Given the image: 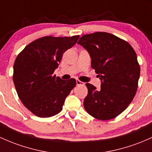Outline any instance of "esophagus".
<instances>
[{"instance_id": "obj_1", "label": "esophagus", "mask_w": 152, "mask_h": 152, "mask_svg": "<svg viewBox=\"0 0 152 152\" xmlns=\"http://www.w3.org/2000/svg\"><path fill=\"white\" fill-rule=\"evenodd\" d=\"M76 85H77V86H83V85H84V83L79 81V80L76 79Z\"/></svg>"}]
</instances>
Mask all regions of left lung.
I'll list each match as a JSON object with an SVG mask.
<instances>
[{"mask_svg":"<svg viewBox=\"0 0 152 152\" xmlns=\"http://www.w3.org/2000/svg\"><path fill=\"white\" fill-rule=\"evenodd\" d=\"M77 44L89 53L101 81L99 90L86 84L85 110L98 120L113 119L128 107L137 91L140 66L136 52L127 42L107 32L86 34Z\"/></svg>","mask_w":152,"mask_h":152,"instance_id":"left-lung-1","label":"left lung"}]
</instances>
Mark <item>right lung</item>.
I'll return each instance as SVG.
<instances>
[{
    "instance_id": "right-lung-1",
    "label": "right lung",
    "mask_w": 152,
    "mask_h": 152,
    "mask_svg": "<svg viewBox=\"0 0 152 152\" xmlns=\"http://www.w3.org/2000/svg\"><path fill=\"white\" fill-rule=\"evenodd\" d=\"M79 36L44 37L25 47L14 65L13 80L23 104L35 115L48 118L61 111L66 96L76 86L74 79L53 75L63 54Z\"/></svg>"
}]
</instances>
